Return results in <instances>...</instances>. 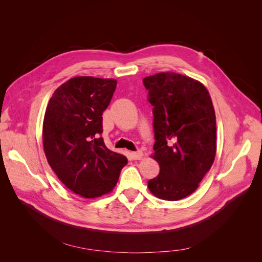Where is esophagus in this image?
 <instances>
[{
	"mask_svg": "<svg viewBox=\"0 0 262 262\" xmlns=\"http://www.w3.org/2000/svg\"><path fill=\"white\" fill-rule=\"evenodd\" d=\"M130 157L133 160H141L143 158V152L141 150L133 151V152H130Z\"/></svg>",
	"mask_w": 262,
	"mask_h": 262,
	"instance_id": "34e87169",
	"label": "esophagus"
}]
</instances>
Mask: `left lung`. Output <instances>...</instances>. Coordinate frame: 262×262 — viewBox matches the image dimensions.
Returning a JSON list of instances; mask_svg holds the SVG:
<instances>
[{
  "label": "left lung",
  "instance_id": "obj_1",
  "mask_svg": "<svg viewBox=\"0 0 262 262\" xmlns=\"http://www.w3.org/2000/svg\"><path fill=\"white\" fill-rule=\"evenodd\" d=\"M143 84L154 106L151 157L160 166L147 186L157 198L177 201L194 193L214 163L213 102L201 82L180 74L159 73L145 77Z\"/></svg>",
  "mask_w": 262,
  "mask_h": 262
}]
</instances>
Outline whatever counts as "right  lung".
Returning a JSON list of instances; mask_svg holds the SVG:
<instances>
[{
    "instance_id": "obj_1",
    "label": "right lung",
    "mask_w": 262,
    "mask_h": 262,
    "mask_svg": "<svg viewBox=\"0 0 262 262\" xmlns=\"http://www.w3.org/2000/svg\"><path fill=\"white\" fill-rule=\"evenodd\" d=\"M117 86L115 79L75 77L52 94L43 120L46 159L60 181L83 198L111 193L125 156L108 149L99 135L102 114Z\"/></svg>"
}]
</instances>
